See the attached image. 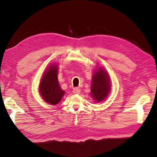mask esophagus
I'll return each instance as SVG.
<instances>
[{"label":"esophagus","mask_w":157,"mask_h":157,"mask_svg":"<svg viewBox=\"0 0 157 157\" xmlns=\"http://www.w3.org/2000/svg\"><path fill=\"white\" fill-rule=\"evenodd\" d=\"M73 92L74 94H79V93H80V89H78V88H77V87H76V88H74L73 89Z\"/></svg>","instance_id":"34e87169"}]
</instances>
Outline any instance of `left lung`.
Wrapping results in <instances>:
<instances>
[{
  "label": "left lung",
  "mask_w": 157,
  "mask_h": 157,
  "mask_svg": "<svg viewBox=\"0 0 157 157\" xmlns=\"http://www.w3.org/2000/svg\"><path fill=\"white\" fill-rule=\"evenodd\" d=\"M111 87L108 73L102 66H97L92 75L91 95L96 102L104 101L109 94Z\"/></svg>",
  "instance_id": "left-lung-1"
}]
</instances>
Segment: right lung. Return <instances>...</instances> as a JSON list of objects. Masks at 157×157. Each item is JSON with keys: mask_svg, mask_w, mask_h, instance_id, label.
Returning <instances> with one entry per match:
<instances>
[{"mask_svg": "<svg viewBox=\"0 0 157 157\" xmlns=\"http://www.w3.org/2000/svg\"><path fill=\"white\" fill-rule=\"evenodd\" d=\"M58 67L55 63L48 65L42 74L39 85V92L42 99L51 105H57L66 93L58 81Z\"/></svg>", "mask_w": 157, "mask_h": 157, "instance_id": "add662e5", "label": "right lung"}]
</instances>
